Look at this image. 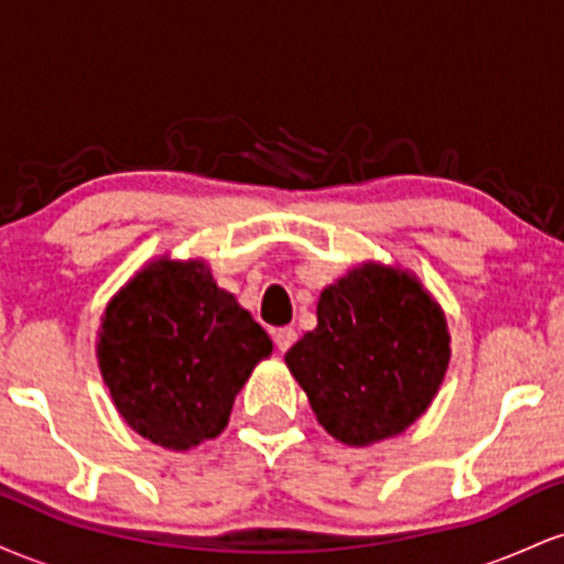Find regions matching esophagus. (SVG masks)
<instances>
[{"mask_svg": "<svg viewBox=\"0 0 564 564\" xmlns=\"http://www.w3.org/2000/svg\"><path fill=\"white\" fill-rule=\"evenodd\" d=\"M294 341H296V332L291 326L278 328V332H275V347L281 349V352H286V349L294 345Z\"/></svg>", "mask_w": 564, "mask_h": 564, "instance_id": "obj_1", "label": "esophagus"}]
</instances>
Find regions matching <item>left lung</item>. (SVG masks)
<instances>
[{
  "label": "left lung",
  "instance_id": "obj_1",
  "mask_svg": "<svg viewBox=\"0 0 564 564\" xmlns=\"http://www.w3.org/2000/svg\"><path fill=\"white\" fill-rule=\"evenodd\" d=\"M451 364L443 307L411 270L360 262L318 296V326L286 352L315 419L352 448L400 435Z\"/></svg>",
  "mask_w": 564,
  "mask_h": 564
}]
</instances>
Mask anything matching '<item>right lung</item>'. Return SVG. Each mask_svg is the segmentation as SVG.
<instances>
[{
    "instance_id": "1",
    "label": "right lung",
    "mask_w": 564,
    "mask_h": 564,
    "mask_svg": "<svg viewBox=\"0 0 564 564\" xmlns=\"http://www.w3.org/2000/svg\"><path fill=\"white\" fill-rule=\"evenodd\" d=\"M97 366L129 430L191 451L228 426L232 403L273 341L219 289L206 260L145 262L108 302Z\"/></svg>"
}]
</instances>
